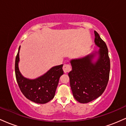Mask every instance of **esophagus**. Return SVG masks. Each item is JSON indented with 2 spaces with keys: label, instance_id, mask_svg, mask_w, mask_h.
<instances>
[{
  "label": "esophagus",
  "instance_id": "34e87169",
  "mask_svg": "<svg viewBox=\"0 0 126 126\" xmlns=\"http://www.w3.org/2000/svg\"><path fill=\"white\" fill-rule=\"evenodd\" d=\"M63 69L64 73H67L71 70V66L69 64H64L63 65Z\"/></svg>",
  "mask_w": 126,
  "mask_h": 126
}]
</instances>
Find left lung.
I'll list each match as a JSON object with an SVG mask.
<instances>
[{"mask_svg": "<svg viewBox=\"0 0 126 126\" xmlns=\"http://www.w3.org/2000/svg\"><path fill=\"white\" fill-rule=\"evenodd\" d=\"M94 34L95 44L99 50L70 62L72 69L68 75L70 88L75 99L80 103H88L100 96L109 80L110 60L107 47L97 32Z\"/></svg>", "mask_w": 126, "mask_h": 126, "instance_id": "8db88e82", "label": "left lung"}]
</instances>
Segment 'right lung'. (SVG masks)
<instances>
[{
	"label": "right lung",
	"instance_id": "obj_1",
	"mask_svg": "<svg viewBox=\"0 0 126 126\" xmlns=\"http://www.w3.org/2000/svg\"><path fill=\"white\" fill-rule=\"evenodd\" d=\"M15 59V75L19 87L27 99L37 104H46L54 98L60 76L63 74V64L51 67L48 71L34 79L26 78L22 75L18 67L19 50Z\"/></svg>",
	"mask_w": 126,
	"mask_h": 126
}]
</instances>
